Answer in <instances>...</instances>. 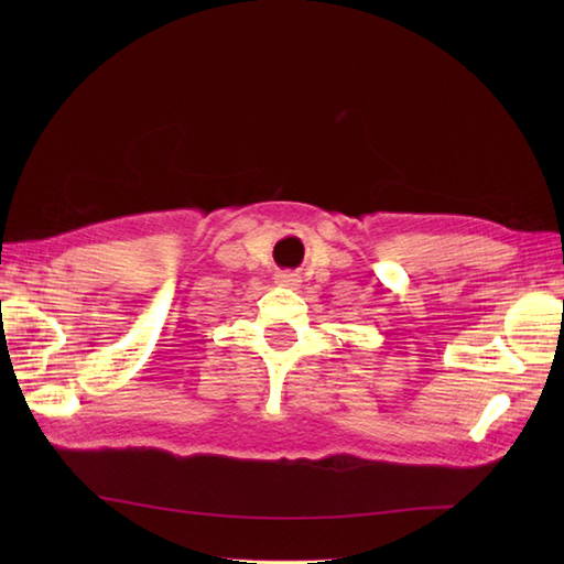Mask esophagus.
<instances>
[{
  "label": "esophagus",
  "mask_w": 564,
  "mask_h": 564,
  "mask_svg": "<svg viewBox=\"0 0 564 564\" xmlns=\"http://www.w3.org/2000/svg\"><path fill=\"white\" fill-rule=\"evenodd\" d=\"M278 280H280V284H284V286H292V289L299 286V278L292 275V272H282V275H278Z\"/></svg>",
  "instance_id": "obj_1"
}]
</instances>
